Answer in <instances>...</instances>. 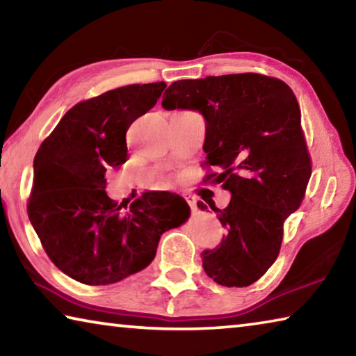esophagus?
Instances as JSON below:
<instances>
[{"label": "esophagus", "instance_id": "obj_1", "mask_svg": "<svg viewBox=\"0 0 356 356\" xmlns=\"http://www.w3.org/2000/svg\"><path fill=\"white\" fill-rule=\"evenodd\" d=\"M185 201L188 202V206L191 207L193 212H196V197L191 196V195H185Z\"/></svg>", "mask_w": 356, "mask_h": 356}]
</instances>
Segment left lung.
<instances>
[{"instance_id":"1","label":"left lung","mask_w":356,"mask_h":356,"mask_svg":"<svg viewBox=\"0 0 356 356\" xmlns=\"http://www.w3.org/2000/svg\"><path fill=\"white\" fill-rule=\"evenodd\" d=\"M161 105L202 113L204 165L220 170L206 180L232 195L222 210L209 204L227 236L204 251L202 267L221 286H251L278 257L284 221L303 202L312 172L297 97L280 78L248 72L174 81Z\"/></svg>"}]
</instances>
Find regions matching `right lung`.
Listing matches in <instances>:
<instances>
[{
    "mask_svg": "<svg viewBox=\"0 0 356 356\" xmlns=\"http://www.w3.org/2000/svg\"><path fill=\"white\" fill-rule=\"evenodd\" d=\"M165 88L129 84L78 102L34 156L29 221L50 261L72 280L105 286L141 272L161 234L188 220V204L176 193L146 191L127 207L105 191L106 170L127 161L129 127Z\"/></svg>",
    "mask_w": 356,
    "mask_h": 356,
    "instance_id": "obj_1",
    "label": "right lung"
}]
</instances>
